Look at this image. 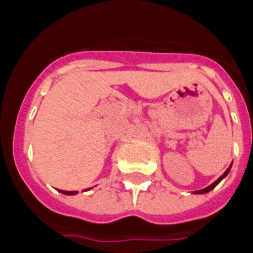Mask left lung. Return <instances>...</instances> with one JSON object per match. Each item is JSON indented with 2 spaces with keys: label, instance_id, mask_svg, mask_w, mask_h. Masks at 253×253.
<instances>
[{
  "label": "left lung",
  "instance_id": "left-lung-1",
  "mask_svg": "<svg viewBox=\"0 0 253 253\" xmlns=\"http://www.w3.org/2000/svg\"><path fill=\"white\" fill-rule=\"evenodd\" d=\"M229 170H230V168L227 169L226 172H225V173H224V174H222V176H221V177H220V178L217 179V181H214V182H213V183H212V185H210V186H208V187H206V189H203V190H198V191H195V193H197V194H204V193H208V191H211V190H212V189H214V187H216V186H217V185H218V182H220L221 179L224 178V177H225V176H226L227 173H229Z\"/></svg>",
  "mask_w": 253,
  "mask_h": 253
}]
</instances>
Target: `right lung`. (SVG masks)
<instances>
[{"label":"right lung","instance_id":"add662e5","mask_svg":"<svg viewBox=\"0 0 253 253\" xmlns=\"http://www.w3.org/2000/svg\"><path fill=\"white\" fill-rule=\"evenodd\" d=\"M63 194H67V195H72V194H76L77 191H67V190H60Z\"/></svg>","mask_w":253,"mask_h":253}]
</instances>
